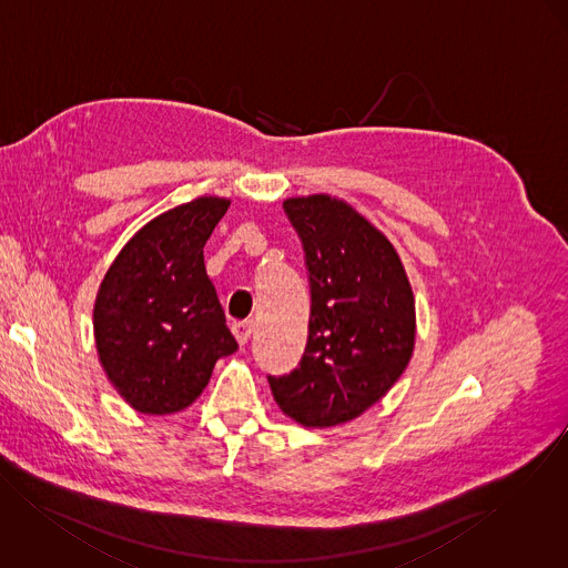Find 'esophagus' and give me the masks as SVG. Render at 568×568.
Segmentation results:
<instances>
[{
	"label": "esophagus",
	"instance_id": "obj_1",
	"mask_svg": "<svg viewBox=\"0 0 568 568\" xmlns=\"http://www.w3.org/2000/svg\"><path fill=\"white\" fill-rule=\"evenodd\" d=\"M253 333H255V322H253V320L235 322V324H233V335H235V339H237L240 346H246Z\"/></svg>",
	"mask_w": 568,
	"mask_h": 568
}]
</instances>
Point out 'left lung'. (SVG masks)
<instances>
[{"mask_svg": "<svg viewBox=\"0 0 568 568\" xmlns=\"http://www.w3.org/2000/svg\"><path fill=\"white\" fill-rule=\"evenodd\" d=\"M283 207L305 246L311 315L301 365L267 383L296 424L342 426L404 374L415 349V296L387 235L349 203L311 194Z\"/></svg>", "mask_w": 568, "mask_h": 568, "instance_id": "8db88e82", "label": "left lung"}]
</instances>
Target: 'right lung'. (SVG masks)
<instances>
[{
    "label": "right lung",
    "instance_id": "obj_1",
    "mask_svg": "<svg viewBox=\"0 0 568 568\" xmlns=\"http://www.w3.org/2000/svg\"><path fill=\"white\" fill-rule=\"evenodd\" d=\"M231 201L196 196L146 222L108 267L92 311L99 363L142 415H173L237 349L203 248Z\"/></svg>",
    "mask_w": 568,
    "mask_h": 568
}]
</instances>
